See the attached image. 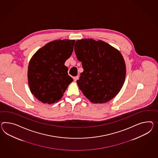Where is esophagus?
I'll return each instance as SVG.
<instances>
[{
  "mask_svg": "<svg viewBox=\"0 0 158 158\" xmlns=\"http://www.w3.org/2000/svg\"><path fill=\"white\" fill-rule=\"evenodd\" d=\"M78 79H79V76L75 77H73V81H76L77 80H78Z\"/></svg>",
  "mask_w": 158,
  "mask_h": 158,
  "instance_id": "obj_1",
  "label": "esophagus"
}]
</instances>
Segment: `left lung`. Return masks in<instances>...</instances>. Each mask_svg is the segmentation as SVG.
<instances>
[{"instance_id": "1", "label": "left lung", "mask_w": 158, "mask_h": 158, "mask_svg": "<svg viewBox=\"0 0 158 158\" xmlns=\"http://www.w3.org/2000/svg\"><path fill=\"white\" fill-rule=\"evenodd\" d=\"M74 50L83 72L77 81L79 88L93 103H104L119 93L124 83L126 67L119 51L102 40L82 39Z\"/></svg>"}]
</instances>
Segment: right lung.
<instances>
[{"label":"right lung","mask_w":158,"mask_h":158,"mask_svg":"<svg viewBox=\"0 0 158 158\" xmlns=\"http://www.w3.org/2000/svg\"><path fill=\"white\" fill-rule=\"evenodd\" d=\"M75 40H56L47 43L31 58L28 83L32 94L43 103L58 102L73 79L64 63L73 50Z\"/></svg>","instance_id":"1"}]
</instances>
